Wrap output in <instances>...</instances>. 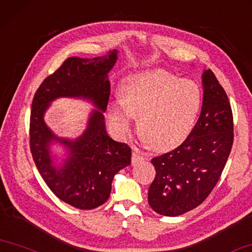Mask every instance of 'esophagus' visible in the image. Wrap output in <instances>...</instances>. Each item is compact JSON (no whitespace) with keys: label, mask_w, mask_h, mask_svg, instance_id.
Wrapping results in <instances>:
<instances>
[{"label":"esophagus","mask_w":252,"mask_h":252,"mask_svg":"<svg viewBox=\"0 0 252 252\" xmlns=\"http://www.w3.org/2000/svg\"><path fill=\"white\" fill-rule=\"evenodd\" d=\"M145 156H142L140 154H138L137 151H133L132 153V157H131V161H132V165H137L138 162H140L142 160H145Z\"/></svg>","instance_id":"34e87169"}]
</instances>
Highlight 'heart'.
I'll use <instances>...</instances> for the list:
<instances>
[{
  "instance_id": "obj_1",
  "label": "heart",
  "mask_w": 252,
  "mask_h": 252,
  "mask_svg": "<svg viewBox=\"0 0 252 252\" xmlns=\"http://www.w3.org/2000/svg\"><path fill=\"white\" fill-rule=\"evenodd\" d=\"M121 97L109 107L115 133L126 138L134 115H139V134L157 151L181 145L193 129L202 106V92L196 83L161 69L129 76L122 83Z\"/></svg>"
}]
</instances>
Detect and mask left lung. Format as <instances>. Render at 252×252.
Returning a JSON list of instances; mask_svg holds the SVG:
<instances>
[{"label": "left lung", "mask_w": 252, "mask_h": 252, "mask_svg": "<svg viewBox=\"0 0 252 252\" xmlns=\"http://www.w3.org/2000/svg\"><path fill=\"white\" fill-rule=\"evenodd\" d=\"M203 104L196 125L176 149L151 159L156 177L148 193L155 212L177 217L197 207L217 185L233 143L227 95L211 69L202 74Z\"/></svg>", "instance_id": "obj_1"}]
</instances>
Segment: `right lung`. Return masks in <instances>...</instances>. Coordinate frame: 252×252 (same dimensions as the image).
Returning a JSON list of instances; mask_svg holds the SVG:
<instances>
[{
    "mask_svg": "<svg viewBox=\"0 0 252 252\" xmlns=\"http://www.w3.org/2000/svg\"><path fill=\"white\" fill-rule=\"evenodd\" d=\"M118 50L102 57H69L42 82L32 101L30 148L35 166L53 193L79 210H92L110 197L112 182L131 163V149L106 131L104 112L110 96L109 73ZM82 99L91 109L86 129L76 138L59 137L44 121L56 99ZM62 151L57 153L56 149Z\"/></svg>",
    "mask_w": 252,
    "mask_h": 252,
    "instance_id": "right-lung-1",
    "label": "right lung"
}]
</instances>
